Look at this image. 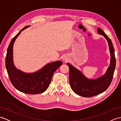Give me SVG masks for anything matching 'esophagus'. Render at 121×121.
<instances>
[{
  "label": "esophagus",
  "instance_id": "34e87169",
  "mask_svg": "<svg viewBox=\"0 0 121 121\" xmlns=\"http://www.w3.org/2000/svg\"><path fill=\"white\" fill-rule=\"evenodd\" d=\"M63 60H65L66 61V59L65 58H63Z\"/></svg>",
  "mask_w": 121,
  "mask_h": 121
}]
</instances>
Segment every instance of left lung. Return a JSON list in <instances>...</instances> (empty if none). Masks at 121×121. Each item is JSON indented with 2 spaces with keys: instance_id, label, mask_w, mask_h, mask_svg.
<instances>
[{
  "instance_id": "1",
  "label": "left lung",
  "mask_w": 121,
  "mask_h": 121,
  "mask_svg": "<svg viewBox=\"0 0 121 121\" xmlns=\"http://www.w3.org/2000/svg\"><path fill=\"white\" fill-rule=\"evenodd\" d=\"M98 34L106 38L108 43L110 53V64L104 75L96 79L88 78L81 71L69 63V81L71 88L77 95L84 97H91L101 94L108 88L111 84L115 68L114 49L109 37L101 29L98 27Z\"/></svg>"
}]
</instances>
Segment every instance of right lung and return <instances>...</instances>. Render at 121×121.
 <instances>
[{"instance_id":"add662e5","label":"right lung","mask_w":121,"mask_h":121,"mask_svg":"<svg viewBox=\"0 0 121 121\" xmlns=\"http://www.w3.org/2000/svg\"><path fill=\"white\" fill-rule=\"evenodd\" d=\"M26 26L11 40L7 49L6 68L10 82L15 88L25 94L36 95L45 91L49 86L54 72L62 65L60 60L49 63L40 70L33 73H25L15 67L13 60V48L17 37Z\"/></svg>"}]
</instances>
